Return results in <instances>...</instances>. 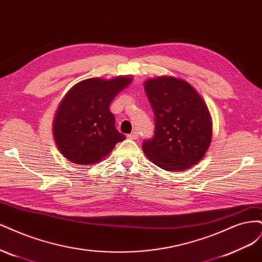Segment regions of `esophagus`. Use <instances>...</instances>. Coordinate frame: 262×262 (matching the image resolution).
<instances>
[{
  "label": "esophagus",
  "mask_w": 262,
  "mask_h": 262,
  "mask_svg": "<svg viewBox=\"0 0 262 262\" xmlns=\"http://www.w3.org/2000/svg\"><path fill=\"white\" fill-rule=\"evenodd\" d=\"M127 138L128 139H137L138 138V134L136 133V132H133L132 134H129V135H127Z\"/></svg>",
  "instance_id": "34e87169"
}]
</instances>
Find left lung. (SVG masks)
I'll return each instance as SVG.
<instances>
[{"label":"left lung","instance_id":"obj_1","mask_svg":"<svg viewBox=\"0 0 262 262\" xmlns=\"http://www.w3.org/2000/svg\"><path fill=\"white\" fill-rule=\"evenodd\" d=\"M155 114V135L145 140L147 158L165 171H184L204 158L212 138L209 110L187 81L161 76L145 82Z\"/></svg>","mask_w":262,"mask_h":262}]
</instances>
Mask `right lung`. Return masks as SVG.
<instances>
[{"label":"right lung","instance_id":"right-lung-1","mask_svg":"<svg viewBox=\"0 0 262 262\" xmlns=\"http://www.w3.org/2000/svg\"><path fill=\"white\" fill-rule=\"evenodd\" d=\"M130 82L128 76L89 78L67 92L53 123L54 140L66 159L80 165L95 164L126 138L115 127L110 104Z\"/></svg>","mask_w":262,"mask_h":262}]
</instances>
